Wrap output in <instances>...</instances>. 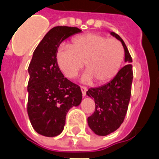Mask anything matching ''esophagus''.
<instances>
[{
    "instance_id": "esophagus-1",
    "label": "esophagus",
    "mask_w": 159,
    "mask_h": 159,
    "mask_svg": "<svg viewBox=\"0 0 159 159\" xmlns=\"http://www.w3.org/2000/svg\"><path fill=\"white\" fill-rule=\"evenodd\" d=\"M81 91H82V96H83V97H85V96H86V93H87V87H81Z\"/></svg>"
}]
</instances>
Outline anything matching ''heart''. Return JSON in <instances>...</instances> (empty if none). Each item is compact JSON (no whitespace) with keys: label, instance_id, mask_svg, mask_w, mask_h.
I'll return each mask as SVG.
<instances>
[{"label":"heart","instance_id":"b5f03b06","mask_svg":"<svg viewBox=\"0 0 159 159\" xmlns=\"http://www.w3.org/2000/svg\"><path fill=\"white\" fill-rule=\"evenodd\" d=\"M125 57L121 43L98 34L88 33L75 37L71 46L62 44L56 53V62L61 72L74 78L84 67L83 82L93 80L99 84L107 82L118 73Z\"/></svg>","mask_w":159,"mask_h":159}]
</instances>
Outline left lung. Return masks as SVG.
Returning a JSON list of instances; mask_svg holds the SVG:
<instances>
[{"mask_svg": "<svg viewBox=\"0 0 159 159\" xmlns=\"http://www.w3.org/2000/svg\"><path fill=\"white\" fill-rule=\"evenodd\" d=\"M122 43L125 50L124 66L108 83L99 87L90 88L87 95L94 99L96 110L87 118L90 129L96 134L106 136L116 131L123 123L127 113L133 81L132 57L123 39L117 34L111 32Z\"/></svg>", "mask_w": 159, "mask_h": 159, "instance_id": "left-lung-1", "label": "left lung"}]
</instances>
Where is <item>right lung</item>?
I'll use <instances>...</instances> for the list:
<instances>
[{
  "mask_svg": "<svg viewBox=\"0 0 159 159\" xmlns=\"http://www.w3.org/2000/svg\"><path fill=\"white\" fill-rule=\"evenodd\" d=\"M82 32L77 27L56 26L39 43L29 66L28 116L34 129L41 135L54 137L62 133L67 111L79 106V86L63 76L56 62L60 43Z\"/></svg>",
  "mask_w": 159,
  "mask_h": 159,
  "instance_id": "right-lung-1",
  "label": "right lung"
}]
</instances>
